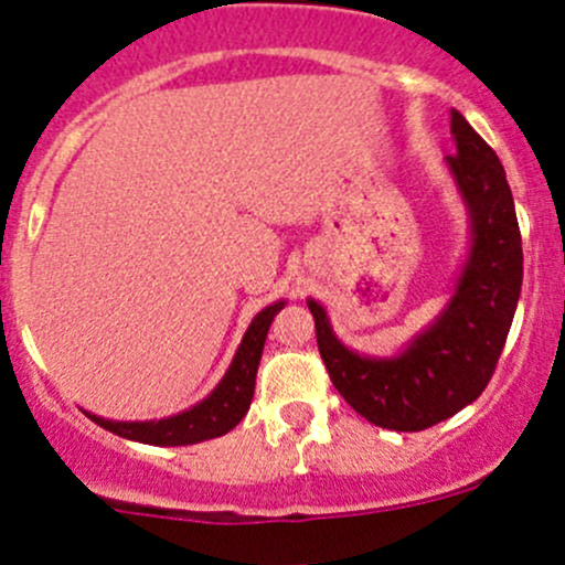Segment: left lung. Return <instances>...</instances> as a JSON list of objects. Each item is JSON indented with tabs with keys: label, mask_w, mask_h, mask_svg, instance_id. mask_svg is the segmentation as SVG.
<instances>
[{
	"label": "left lung",
	"mask_w": 565,
	"mask_h": 565,
	"mask_svg": "<svg viewBox=\"0 0 565 565\" xmlns=\"http://www.w3.org/2000/svg\"><path fill=\"white\" fill-rule=\"evenodd\" d=\"M457 156H448L470 213V254L443 315L393 358L358 355L335 339L317 300V344L330 383L355 413L393 431H420L476 402L492 380L522 292V235L503 163L451 111Z\"/></svg>",
	"instance_id": "left-lung-1"
}]
</instances>
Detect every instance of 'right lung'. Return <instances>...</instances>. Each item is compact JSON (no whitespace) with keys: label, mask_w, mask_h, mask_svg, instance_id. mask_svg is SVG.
Returning <instances> with one entry per match:
<instances>
[{"label":"right lung","mask_w":565,"mask_h":565,"mask_svg":"<svg viewBox=\"0 0 565 565\" xmlns=\"http://www.w3.org/2000/svg\"><path fill=\"white\" fill-rule=\"evenodd\" d=\"M281 309L284 300H278V303L267 306V309H262L259 315L250 319L246 335H243L224 380L215 385V391L207 398L193 404L185 413L161 420H106L93 413L87 415L98 426L114 431V435L125 437V440L147 443V446H193V443L213 440V437L226 435L248 413L267 330H270L273 317Z\"/></svg>","instance_id":"right-lung-1"}]
</instances>
